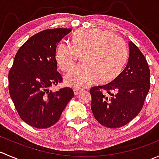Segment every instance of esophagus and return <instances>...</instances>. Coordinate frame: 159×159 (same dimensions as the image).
<instances>
[{
  "label": "esophagus",
  "mask_w": 159,
  "mask_h": 159,
  "mask_svg": "<svg viewBox=\"0 0 159 159\" xmlns=\"http://www.w3.org/2000/svg\"><path fill=\"white\" fill-rule=\"evenodd\" d=\"M73 90H74V92H75V95H77V94H79L80 92H81V91H82V89H77V88H75V89H74Z\"/></svg>",
  "instance_id": "34e87169"
}]
</instances>
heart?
<instances>
[{"instance_id":"1","label":"heart","mask_w":159,"mask_h":159,"mask_svg":"<svg viewBox=\"0 0 159 159\" xmlns=\"http://www.w3.org/2000/svg\"><path fill=\"white\" fill-rule=\"evenodd\" d=\"M81 55L83 64L65 75L67 84L75 88L89 86L94 80L100 84L111 82L122 70L128 51L124 41L110 32L81 29L74 34L71 44L57 46L56 61L62 71L69 70Z\"/></svg>"}]
</instances>
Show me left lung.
<instances>
[{"mask_svg":"<svg viewBox=\"0 0 159 159\" xmlns=\"http://www.w3.org/2000/svg\"><path fill=\"white\" fill-rule=\"evenodd\" d=\"M150 89V70L139 48L129 41V62L114 81L90 89L91 111L102 125L110 129L125 126L143 108Z\"/></svg>","mask_w":159,"mask_h":159,"instance_id":"obj_1","label":"left lung"}]
</instances>
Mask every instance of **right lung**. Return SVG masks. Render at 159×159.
<instances>
[{
	"mask_svg": "<svg viewBox=\"0 0 159 159\" xmlns=\"http://www.w3.org/2000/svg\"><path fill=\"white\" fill-rule=\"evenodd\" d=\"M70 28L44 30L30 37L18 49L8 74V89L20 118L37 129L57 122L75 94L70 88L51 91L62 82L57 71L56 48Z\"/></svg>",
	"mask_w": 159,
	"mask_h": 159,
	"instance_id": "add662e5",
	"label": "right lung"
}]
</instances>
